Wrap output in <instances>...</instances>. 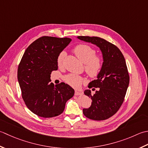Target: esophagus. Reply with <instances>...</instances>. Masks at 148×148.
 <instances>
[{"label":"esophagus","mask_w":148,"mask_h":148,"mask_svg":"<svg viewBox=\"0 0 148 148\" xmlns=\"http://www.w3.org/2000/svg\"><path fill=\"white\" fill-rule=\"evenodd\" d=\"M82 92H80V91H75V95H76V96L80 95H82Z\"/></svg>","instance_id":"1"}]
</instances>
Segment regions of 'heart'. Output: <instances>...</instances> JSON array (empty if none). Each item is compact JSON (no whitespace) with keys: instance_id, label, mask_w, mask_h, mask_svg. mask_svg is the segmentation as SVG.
Wrapping results in <instances>:
<instances>
[{"instance_id":"obj_1","label":"heart","mask_w":148,"mask_h":148,"mask_svg":"<svg viewBox=\"0 0 148 148\" xmlns=\"http://www.w3.org/2000/svg\"><path fill=\"white\" fill-rule=\"evenodd\" d=\"M74 53L77 58L84 65V70L86 73L91 78H96L100 73L103 67V59L99 56H96V50L89 45H79L74 49ZM65 53L62 52L57 58V64L61 66ZM64 80L70 86L79 87L82 83V78L75 74L66 75Z\"/></svg>"}]
</instances>
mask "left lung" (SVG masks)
Segmentation results:
<instances>
[{
	"label": "left lung",
	"instance_id": "8db88e82",
	"mask_svg": "<svg viewBox=\"0 0 148 148\" xmlns=\"http://www.w3.org/2000/svg\"><path fill=\"white\" fill-rule=\"evenodd\" d=\"M77 38L99 47L103 59L97 79L88 86L92 90L98 88L97 91L93 95L90 89L84 91V94L91 98L92 103L88 108H84L83 114L92 120L107 119L119 109L129 85L130 77L125 57L118 48L103 38L95 36H78Z\"/></svg>",
	"mask_w": 148,
	"mask_h": 148
}]
</instances>
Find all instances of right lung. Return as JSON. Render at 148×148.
<instances>
[{"instance_id":"obj_1","label":"right lung","mask_w":148,"mask_h":148,"mask_svg":"<svg viewBox=\"0 0 148 148\" xmlns=\"http://www.w3.org/2000/svg\"><path fill=\"white\" fill-rule=\"evenodd\" d=\"M70 38L43 36L27 47L18 68V81L22 98L32 112L40 117H52L63 112L74 89L61 82H50V74L58 69L57 58L68 46Z\"/></svg>"}]
</instances>
